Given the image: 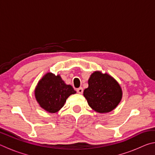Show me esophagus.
I'll return each mask as SVG.
<instances>
[{
  "label": "esophagus",
  "mask_w": 155,
  "mask_h": 155,
  "mask_svg": "<svg viewBox=\"0 0 155 155\" xmlns=\"http://www.w3.org/2000/svg\"><path fill=\"white\" fill-rule=\"evenodd\" d=\"M77 92L79 94H82L83 92V89L82 87H79L77 89Z\"/></svg>",
  "instance_id": "1"
}]
</instances>
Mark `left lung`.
Segmentation results:
<instances>
[{
	"mask_svg": "<svg viewBox=\"0 0 155 155\" xmlns=\"http://www.w3.org/2000/svg\"><path fill=\"white\" fill-rule=\"evenodd\" d=\"M83 96L94 111L105 114L117 107L122 98V90L118 82L107 73L95 71L88 80V87Z\"/></svg>",
	"mask_w": 155,
	"mask_h": 155,
	"instance_id": "left-lung-1",
	"label": "left lung"
}]
</instances>
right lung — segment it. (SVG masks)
Segmentation results:
<instances>
[{
  "mask_svg": "<svg viewBox=\"0 0 155 155\" xmlns=\"http://www.w3.org/2000/svg\"><path fill=\"white\" fill-rule=\"evenodd\" d=\"M77 93L70 85L65 84L61 76L48 72L38 81L35 89V97L38 103L47 112H58L72 94Z\"/></svg>",
  "mask_w": 155,
  "mask_h": 155,
  "instance_id": "obj_1",
  "label": "right lung"
}]
</instances>
